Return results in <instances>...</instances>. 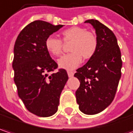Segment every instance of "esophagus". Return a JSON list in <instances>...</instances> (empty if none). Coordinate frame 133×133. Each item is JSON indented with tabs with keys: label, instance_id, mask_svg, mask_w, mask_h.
Segmentation results:
<instances>
[{
	"label": "esophagus",
	"instance_id": "34e87169",
	"mask_svg": "<svg viewBox=\"0 0 133 133\" xmlns=\"http://www.w3.org/2000/svg\"><path fill=\"white\" fill-rule=\"evenodd\" d=\"M68 77H72L73 76H74V72L73 71H68Z\"/></svg>",
	"mask_w": 133,
	"mask_h": 133
}]
</instances>
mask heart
I'll return each instance as SVG.
<instances>
[{
  "mask_svg": "<svg viewBox=\"0 0 133 133\" xmlns=\"http://www.w3.org/2000/svg\"><path fill=\"white\" fill-rule=\"evenodd\" d=\"M65 43L71 42L69 50L71 52L62 56L58 60L59 68L65 70H74L82 62V56L85 59H90L96 52L98 40L96 35L87 31L86 28L78 26L71 27L61 33ZM47 52L53 56H59L62 53V41L53 36H49L45 41Z\"/></svg>",
  "mask_w": 133,
  "mask_h": 133,
  "instance_id": "b5f03b06",
  "label": "heart"
}]
</instances>
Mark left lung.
<instances>
[{"mask_svg": "<svg viewBox=\"0 0 133 133\" xmlns=\"http://www.w3.org/2000/svg\"><path fill=\"white\" fill-rule=\"evenodd\" d=\"M85 22L96 30L98 46L93 56L74 74L81 82L75 95L80 111L92 115L105 110L114 100L121 77L122 60L112 31L98 20Z\"/></svg>", "mask_w": 133, "mask_h": 133, "instance_id": "1", "label": "left lung"}]
</instances>
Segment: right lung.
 Masks as SVG:
<instances>
[{"label":"right lung","mask_w":133,"mask_h":133,"mask_svg":"<svg viewBox=\"0 0 133 133\" xmlns=\"http://www.w3.org/2000/svg\"><path fill=\"white\" fill-rule=\"evenodd\" d=\"M62 25L36 20L24 28L14 45L12 68L19 97L31 113L50 117L58 111L59 98L68 76L65 69L48 76L57 68L45 46L46 39Z\"/></svg>","instance_id":"1"}]
</instances>
